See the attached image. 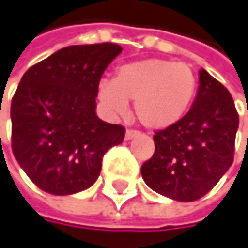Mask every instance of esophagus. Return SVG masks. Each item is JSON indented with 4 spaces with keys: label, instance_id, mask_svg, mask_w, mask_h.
<instances>
[{
    "label": "esophagus",
    "instance_id": "1",
    "mask_svg": "<svg viewBox=\"0 0 248 248\" xmlns=\"http://www.w3.org/2000/svg\"><path fill=\"white\" fill-rule=\"evenodd\" d=\"M137 135H140V132H138V131L128 129V131H126V134H125V140H126V141H129V140H132V138H134V137H137Z\"/></svg>",
    "mask_w": 248,
    "mask_h": 248
}]
</instances>
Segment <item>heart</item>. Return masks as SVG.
Wrapping results in <instances>:
<instances>
[{
  "label": "heart",
  "mask_w": 248,
  "mask_h": 248,
  "mask_svg": "<svg viewBox=\"0 0 248 248\" xmlns=\"http://www.w3.org/2000/svg\"><path fill=\"white\" fill-rule=\"evenodd\" d=\"M197 76L185 63L147 59L120 66L113 80L98 83V98L113 114H125L135 101V114L148 129H166L189 110Z\"/></svg>",
  "instance_id": "obj_1"
}]
</instances>
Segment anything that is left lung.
<instances>
[{
	"instance_id": "left-lung-1",
	"label": "left lung",
	"mask_w": 248,
	"mask_h": 248,
	"mask_svg": "<svg viewBox=\"0 0 248 248\" xmlns=\"http://www.w3.org/2000/svg\"><path fill=\"white\" fill-rule=\"evenodd\" d=\"M199 93L175 125L157 131L154 154L141 166L145 184L178 202L202 199L234 162L238 113L226 88L200 70Z\"/></svg>"
}]
</instances>
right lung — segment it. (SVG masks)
Masks as SVG:
<instances>
[{
  "label": "right lung",
  "instance_id": "obj_1",
  "mask_svg": "<svg viewBox=\"0 0 248 248\" xmlns=\"http://www.w3.org/2000/svg\"><path fill=\"white\" fill-rule=\"evenodd\" d=\"M120 52L111 42L70 45L23 75L11 100V148L42 191L69 196L90 188L104 154L125 138V128L95 114L100 79Z\"/></svg>",
  "mask_w": 248,
  "mask_h": 248
}]
</instances>
